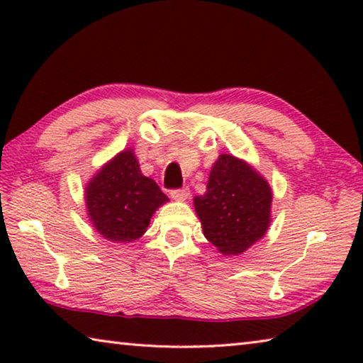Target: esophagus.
Wrapping results in <instances>:
<instances>
[{
	"mask_svg": "<svg viewBox=\"0 0 363 363\" xmlns=\"http://www.w3.org/2000/svg\"><path fill=\"white\" fill-rule=\"evenodd\" d=\"M189 195H190V192H189V189L186 187V189L173 190V192H171V199H173L174 201H186L189 199Z\"/></svg>",
	"mask_w": 363,
	"mask_h": 363,
	"instance_id": "obj_1",
	"label": "esophagus"
}]
</instances>
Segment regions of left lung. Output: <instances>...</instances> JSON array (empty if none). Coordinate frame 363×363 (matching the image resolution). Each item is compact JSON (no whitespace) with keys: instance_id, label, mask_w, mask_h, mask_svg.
Wrapping results in <instances>:
<instances>
[{"instance_id":"1","label":"left lung","mask_w":363,"mask_h":363,"mask_svg":"<svg viewBox=\"0 0 363 363\" xmlns=\"http://www.w3.org/2000/svg\"><path fill=\"white\" fill-rule=\"evenodd\" d=\"M208 242L224 256L243 255L266 235L272 213L269 182L230 153L213 163L206 192L194 199Z\"/></svg>"}]
</instances>
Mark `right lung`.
<instances>
[{
  "label": "right lung",
  "instance_id": "right-lung-1",
  "mask_svg": "<svg viewBox=\"0 0 363 363\" xmlns=\"http://www.w3.org/2000/svg\"><path fill=\"white\" fill-rule=\"evenodd\" d=\"M168 196L143 174L133 147L116 153L84 187L86 213L94 230L112 243H131L145 233Z\"/></svg>",
  "mask_w": 363,
  "mask_h": 363
}]
</instances>
